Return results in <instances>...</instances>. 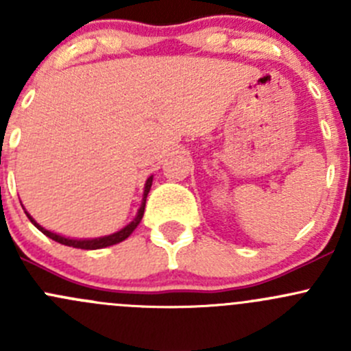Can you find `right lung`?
<instances>
[{"label": "right lung", "instance_id": "obj_1", "mask_svg": "<svg viewBox=\"0 0 351 351\" xmlns=\"http://www.w3.org/2000/svg\"><path fill=\"white\" fill-rule=\"evenodd\" d=\"M151 185H153V176H149V178H147L146 186H144L143 204H141V208H139V212H137L136 219H134L130 224H127L123 229H120V231L113 232V234H110V236H104V238H95V239H69V238H64V236H59V234H56V232H51V231H47V229H44L42 226H38L37 222H35L34 219L30 217V214H27V212H25V214H27V217L30 219V222L35 226V228L38 229V231H42L45 236H47V238L54 239V241L64 244V246L80 247V250H100V247H107V246H112V244L123 241V239H127L130 234H132L134 229L139 226L141 219H143V215H144V207H146V198H147V193H149V190H151Z\"/></svg>", "mask_w": 351, "mask_h": 351}]
</instances>
